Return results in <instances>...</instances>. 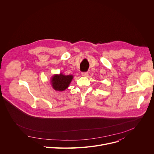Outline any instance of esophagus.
Masks as SVG:
<instances>
[{"mask_svg": "<svg viewBox=\"0 0 154 154\" xmlns=\"http://www.w3.org/2000/svg\"><path fill=\"white\" fill-rule=\"evenodd\" d=\"M88 75V72H82V75L83 76V77H87Z\"/></svg>", "mask_w": 154, "mask_h": 154, "instance_id": "1", "label": "esophagus"}]
</instances>
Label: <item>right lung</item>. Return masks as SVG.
Listing matches in <instances>:
<instances>
[{
    "mask_svg": "<svg viewBox=\"0 0 154 154\" xmlns=\"http://www.w3.org/2000/svg\"><path fill=\"white\" fill-rule=\"evenodd\" d=\"M73 79L72 75H64L62 73L53 75L51 79V85L55 91H62L67 89Z\"/></svg>",
    "mask_w": 154,
    "mask_h": 154,
    "instance_id": "1",
    "label": "right lung"
}]
</instances>
